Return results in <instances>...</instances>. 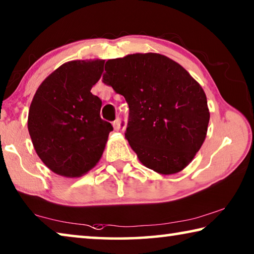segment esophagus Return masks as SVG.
I'll return each mask as SVG.
<instances>
[{
    "label": "esophagus",
    "mask_w": 254,
    "mask_h": 254,
    "mask_svg": "<svg viewBox=\"0 0 254 254\" xmlns=\"http://www.w3.org/2000/svg\"><path fill=\"white\" fill-rule=\"evenodd\" d=\"M113 127H114L115 130H120V127H121V120L120 119H116L114 122H113Z\"/></svg>",
    "instance_id": "34e87169"
}]
</instances>
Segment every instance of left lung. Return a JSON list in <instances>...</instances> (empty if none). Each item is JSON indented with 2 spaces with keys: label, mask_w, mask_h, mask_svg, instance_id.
Masks as SVG:
<instances>
[{
  "label": "left lung",
  "mask_w": 254,
  "mask_h": 254,
  "mask_svg": "<svg viewBox=\"0 0 254 254\" xmlns=\"http://www.w3.org/2000/svg\"><path fill=\"white\" fill-rule=\"evenodd\" d=\"M103 79L130 108L126 139L143 166L160 175L183 171L206 139V94L167 56L135 53L108 60Z\"/></svg>",
  "instance_id": "8db88e82"
}]
</instances>
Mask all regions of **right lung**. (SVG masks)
<instances>
[{"mask_svg": "<svg viewBox=\"0 0 254 254\" xmlns=\"http://www.w3.org/2000/svg\"><path fill=\"white\" fill-rule=\"evenodd\" d=\"M105 60L62 64L40 83L28 113V131L42 162L64 178H80L102 158L111 123L100 119L102 100L92 95Z\"/></svg>", "mask_w": 254, "mask_h": 254, "instance_id": "obj_1", "label": "right lung"}]
</instances>
